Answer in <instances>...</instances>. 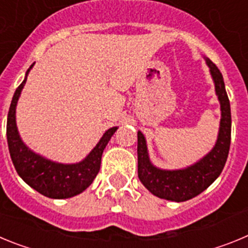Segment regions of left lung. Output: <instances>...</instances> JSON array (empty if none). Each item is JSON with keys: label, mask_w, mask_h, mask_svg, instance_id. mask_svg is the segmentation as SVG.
<instances>
[{"label": "left lung", "mask_w": 248, "mask_h": 248, "mask_svg": "<svg viewBox=\"0 0 248 248\" xmlns=\"http://www.w3.org/2000/svg\"><path fill=\"white\" fill-rule=\"evenodd\" d=\"M205 61L210 68L221 109L220 128L214 148L187 168L165 170L151 163L145 137L141 131H138V176L146 189L160 199L183 202L200 195L220 176L229 156L231 143L230 100L220 69L209 58L205 57Z\"/></svg>", "instance_id": "1"}]
</instances>
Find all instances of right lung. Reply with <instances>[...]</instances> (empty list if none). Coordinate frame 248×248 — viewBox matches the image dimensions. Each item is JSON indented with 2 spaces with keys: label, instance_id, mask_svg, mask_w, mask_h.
<instances>
[{
  "label": "right lung",
  "instance_id": "add662e5",
  "mask_svg": "<svg viewBox=\"0 0 248 248\" xmlns=\"http://www.w3.org/2000/svg\"><path fill=\"white\" fill-rule=\"evenodd\" d=\"M34 63L26 72L23 82L13 94L7 115V143L11 159L17 174L27 185L50 199H68L89 187L99 172L102 154L118 126L105 131L98 144L82 161L76 164L56 163L31 150L21 139L16 124V107L27 76Z\"/></svg>",
  "mask_w": 248,
  "mask_h": 248
}]
</instances>
